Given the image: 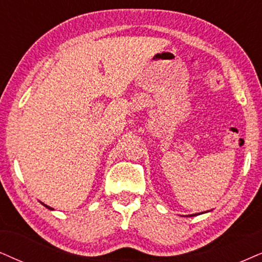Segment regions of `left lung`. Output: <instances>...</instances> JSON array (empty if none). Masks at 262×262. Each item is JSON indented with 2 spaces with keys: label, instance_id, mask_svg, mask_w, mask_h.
<instances>
[{
  "label": "left lung",
  "instance_id": "8db88e82",
  "mask_svg": "<svg viewBox=\"0 0 262 262\" xmlns=\"http://www.w3.org/2000/svg\"><path fill=\"white\" fill-rule=\"evenodd\" d=\"M194 215H197V214H191L190 216H194ZM198 215H200V213H198Z\"/></svg>",
  "mask_w": 262,
  "mask_h": 262
}]
</instances>
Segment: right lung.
Wrapping results in <instances>:
<instances>
[{
    "label": "right lung",
    "instance_id": "right-lung-1",
    "mask_svg": "<svg viewBox=\"0 0 262 262\" xmlns=\"http://www.w3.org/2000/svg\"><path fill=\"white\" fill-rule=\"evenodd\" d=\"M42 204H43V205H45V207H46V208H48V209H49V210H54V209H53V208H51V207H49V205H46L45 203H42Z\"/></svg>",
    "mask_w": 262,
    "mask_h": 262
}]
</instances>
